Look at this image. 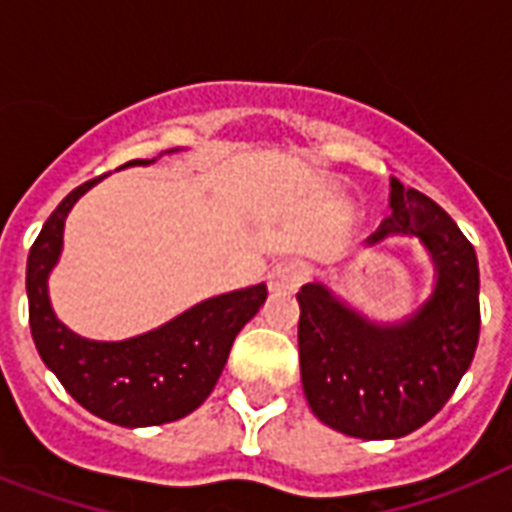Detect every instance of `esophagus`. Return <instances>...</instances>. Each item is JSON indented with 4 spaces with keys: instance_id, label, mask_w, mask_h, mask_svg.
<instances>
[{
    "instance_id": "1",
    "label": "esophagus",
    "mask_w": 512,
    "mask_h": 512,
    "mask_svg": "<svg viewBox=\"0 0 512 512\" xmlns=\"http://www.w3.org/2000/svg\"><path fill=\"white\" fill-rule=\"evenodd\" d=\"M305 279V265L300 260H281L268 271L271 292H295Z\"/></svg>"
}]
</instances>
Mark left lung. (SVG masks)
Here are the masks:
<instances>
[{
    "label": "left lung",
    "mask_w": 512,
    "mask_h": 512,
    "mask_svg": "<svg viewBox=\"0 0 512 512\" xmlns=\"http://www.w3.org/2000/svg\"><path fill=\"white\" fill-rule=\"evenodd\" d=\"M417 236L436 265L430 297L398 324H374L321 281L297 292L300 377L324 425L364 441L401 438L433 420L478 345L476 249L425 193L390 180V215L366 244Z\"/></svg>",
    "instance_id": "1"
}]
</instances>
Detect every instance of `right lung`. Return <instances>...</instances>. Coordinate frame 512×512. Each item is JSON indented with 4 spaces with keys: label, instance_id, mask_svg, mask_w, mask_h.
I'll return each instance as SVG.
<instances>
[{
    "label": "right lung",
    "instance_id": "add662e5",
    "mask_svg": "<svg viewBox=\"0 0 512 512\" xmlns=\"http://www.w3.org/2000/svg\"><path fill=\"white\" fill-rule=\"evenodd\" d=\"M154 162V159H151ZM135 159L132 164H151ZM98 180L79 185L60 201L28 252V324L39 356L95 417L122 428L175 422L199 409L223 372L231 345L268 297L265 284L209 297L146 335L119 342L79 337L52 311L47 279L63 249V225L79 196Z\"/></svg>",
    "mask_w": 512,
    "mask_h": 512
}]
</instances>
